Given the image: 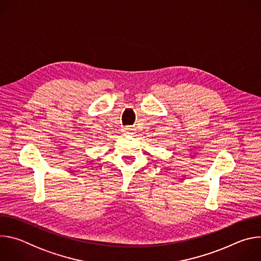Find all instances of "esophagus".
I'll list each match as a JSON object with an SVG mask.
<instances>
[{"label": "esophagus", "instance_id": "1", "mask_svg": "<svg viewBox=\"0 0 261 261\" xmlns=\"http://www.w3.org/2000/svg\"><path fill=\"white\" fill-rule=\"evenodd\" d=\"M132 131H133V129H132L131 127H126V128H124V133H126V134L132 133Z\"/></svg>", "mask_w": 261, "mask_h": 261}]
</instances>
